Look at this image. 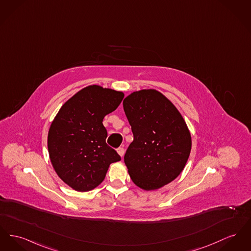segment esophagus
Listing matches in <instances>:
<instances>
[{"instance_id":"esophagus-1","label":"esophagus","mask_w":251,"mask_h":251,"mask_svg":"<svg viewBox=\"0 0 251 251\" xmlns=\"http://www.w3.org/2000/svg\"><path fill=\"white\" fill-rule=\"evenodd\" d=\"M117 151H118V154H119L121 157L124 155V153H125V150H124V148L119 147Z\"/></svg>"}]
</instances>
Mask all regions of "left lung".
Segmentation results:
<instances>
[{
    "label": "left lung",
    "mask_w": 251,
    "mask_h": 251,
    "mask_svg": "<svg viewBox=\"0 0 251 251\" xmlns=\"http://www.w3.org/2000/svg\"><path fill=\"white\" fill-rule=\"evenodd\" d=\"M132 127L133 142L124 155L133 183L157 190L183 171L192 149V137L181 114L156 90L133 92L123 100Z\"/></svg>",
    "instance_id": "8db88e82"
}]
</instances>
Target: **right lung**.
Listing matches in <instances>:
<instances>
[{"label": "right lung", "instance_id": "obj_1", "mask_svg": "<svg viewBox=\"0 0 251 251\" xmlns=\"http://www.w3.org/2000/svg\"><path fill=\"white\" fill-rule=\"evenodd\" d=\"M124 98L122 92L91 85L59 109L48 132V151L59 178L77 192L98 187L111 163L121 157L107 145L102 124Z\"/></svg>", "mask_w": 251, "mask_h": 251}]
</instances>
